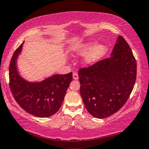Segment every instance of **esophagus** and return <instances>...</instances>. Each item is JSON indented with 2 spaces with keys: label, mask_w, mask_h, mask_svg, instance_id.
I'll return each instance as SVG.
<instances>
[{
  "label": "esophagus",
  "mask_w": 149,
  "mask_h": 149,
  "mask_svg": "<svg viewBox=\"0 0 149 149\" xmlns=\"http://www.w3.org/2000/svg\"><path fill=\"white\" fill-rule=\"evenodd\" d=\"M73 79L75 80H77L79 79V76H78L77 73H74V74H73Z\"/></svg>",
  "instance_id": "esophagus-1"
}]
</instances>
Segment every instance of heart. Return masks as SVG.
Wrapping results in <instances>:
<instances>
[{
  "label": "heart",
  "mask_w": 149,
  "mask_h": 149,
  "mask_svg": "<svg viewBox=\"0 0 149 149\" xmlns=\"http://www.w3.org/2000/svg\"><path fill=\"white\" fill-rule=\"evenodd\" d=\"M108 47L105 44L99 43L95 40H89L74 45L72 49L74 55L82 56L83 64L85 66H92L100 61L106 55Z\"/></svg>",
  "instance_id": "b5f03b06"
}]
</instances>
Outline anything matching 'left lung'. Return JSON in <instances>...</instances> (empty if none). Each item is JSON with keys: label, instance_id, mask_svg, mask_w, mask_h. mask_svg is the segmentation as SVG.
Listing matches in <instances>:
<instances>
[{"label": "left lung", "instance_id": "1", "mask_svg": "<svg viewBox=\"0 0 149 149\" xmlns=\"http://www.w3.org/2000/svg\"><path fill=\"white\" fill-rule=\"evenodd\" d=\"M80 94L88 113L104 118L125 104L136 80L137 64L128 43L118 36L111 57L79 72Z\"/></svg>", "mask_w": 149, "mask_h": 149}]
</instances>
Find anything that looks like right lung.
<instances>
[{"instance_id": "1", "label": "right lung", "mask_w": 149, "mask_h": 149, "mask_svg": "<svg viewBox=\"0 0 149 149\" xmlns=\"http://www.w3.org/2000/svg\"><path fill=\"white\" fill-rule=\"evenodd\" d=\"M24 42L13 53L9 67L10 86L13 98L27 113L38 117L53 115L60 109L72 81V73L54 74L41 81H29L19 73L17 58Z\"/></svg>"}]
</instances>
